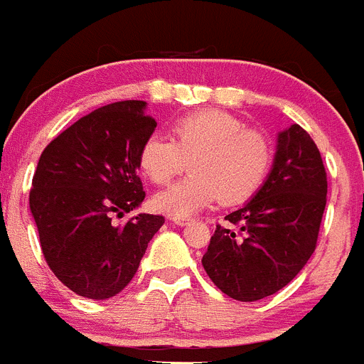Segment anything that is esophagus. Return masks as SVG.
<instances>
[{"label":"esophagus","mask_w":364,"mask_h":364,"mask_svg":"<svg viewBox=\"0 0 364 364\" xmlns=\"http://www.w3.org/2000/svg\"><path fill=\"white\" fill-rule=\"evenodd\" d=\"M172 219V223L174 224H178V226H185V224H188L190 220V217H186V215H174V217H171Z\"/></svg>","instance_id":"esophagus-1"}]
</instances>
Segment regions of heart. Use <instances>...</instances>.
I'll return each mask as SVG.
<instances>
[{
	"label": "heart",
	"instance_id": "1",
	"mask_svg": "<svg viewBox=\"0 0 364 364\" xmlns=\"http://www.w3.org/2000/svg\"><path fill=\"white\" fill-rule=\"evenodd\" d=\"M273 158L264 132L224 111L203 109L172 122L171 140L149 136L138 151V166L151 183L166 185L188 161L192 174L152 199L159 212L188 215L217 199L226 206L250 201L269 178Z\"/></svg>",
	"mask_w": 364,
	"mask_h": 364
}]
</instances>
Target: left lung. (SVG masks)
<instances>
[{
  "mask_svg": "<svg viewBox=\"0 0 364 364\" xmlns=\"http://www.w3.org/2000/svg\"><path fill=\"white\" fill-rule=\"evenodd\" d=\"M327 205V172L309 132L291 125L278 136L273 171L244 208L217 224L203 267L213 284L239 301L284 289L318 244Z\"/></svg>",
  "mask_w": 364,
  "mask_h": 364,
  "instance_id": "8db88e82",
  "label": "left lung"
}]
</instances>
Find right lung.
I'll return each instance as SVG.
<instances>
[{
  "label": "right lung",
  "mask_w": 364,
  "mask_h": 364,
  "mask_svg": "<svg viewBox=\"0 0 364 364\" xmlns=\"http://www.w3.org/2000/svg\"><path fill=\"white\" fill-rule=\"evenodd\" d=\"M154 129L144 100L114 102L64 129L41 154L30 190L41 250L79 296L107 300L120 293L165 223L151 213L113 223L145 199L138 151Z\"/></svg>",
  "instance_id": "add662e5"
}]
</instances>
